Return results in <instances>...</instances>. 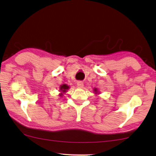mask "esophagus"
<instances>
[{
    "label": "esophagus",
    "mask_w": 156,
    "mask_h": 156,
    "mask_svg": "<svg viewBox=\"0 0 156 156\" xmlns=\"http://www.w3.org/2000/svg\"><path fill=\"white\" fill-rule=\"evenodd\" d=\"M77 86L79 88H83V86H84V84L82 81H78L77 82Z\"/></svg>",
    "instance_id": "34e87169"
}]
</instances>
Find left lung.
<instances>
[{"label":"left lung","mask_w":156,"mask_h":156,"mask_svg":"<svg viewBox=\"0 0 156 156\" xmlns=\"http://www.w3.org/2000/svg\"><path fill=\"white\" fill-rule=\"evenodd\" d=\"M94 91H95V92H96V91H98V90H97V89H95V90H94Z\"/></svg>","instance_id":"left-lung-1"}]
</instances>
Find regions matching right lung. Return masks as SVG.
Masks as SVG:
<instances>
[{
	"label": "right lung",
	"mask_w": 156,
	"mask_h": 156,
	"mask_svg": "<svg viewBox=\"0 0 156 156\" xmlns=\"http://www.w3.org/2000/svg\"><path fill=\"white\" fill-rule=\"evenodd\" d=\"M68 89H69V86H67V84H63V85H61V87H60V90L63 93L66 92V90ZM60 95L61 96L62 95V93H61V94H60Z\"/></svg>",
	"instance_id": "right-lung-1"
}]
</instances>
